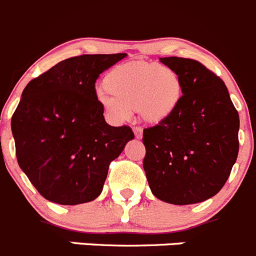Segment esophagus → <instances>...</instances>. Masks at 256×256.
Here are the masks:
<instances>
[{
	"mask_svg": "<svg viewBox=\"0 0 256 256\" xmlns=\"http://www.w3.org/2000/svg\"><path fill=\"white\" fill-rule=\"evenodd\" d=\"M134 134H135L136 139H142V128H139V126H134Z\"/></svg>",
	"mask_w": 256,
	"mask_h": 256,
	"instance_id": "esophagus-1",
	"label": "esophagus"
}]
</instances>
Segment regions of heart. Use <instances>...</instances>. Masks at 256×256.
Wrapping results in <instances>:
<instances>
[{
  "label": "heart",
  "instance_id": "obj_1",
  "mask_svg": "<svg viewBox=\"0 0 256 256\" xmlns=\"http://www.w3.org/2000/svg\"><path fill=\"white\" fill-rule=\"evenodd\" d=\"M98 101L114 122H125L136 108L145 122L166 120L182 100V82L168 66L156 63H125L112 68L104 78Z\"/></svg>",
  "mask_w": 256,
  "mask_h": 256
}]
</instances>
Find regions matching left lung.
I'll list each match as a JSON object with an SVG mask.
<instances>
[{"instance_id": "8db88e82", "label": "left lung", "mask_w": 256, "mask_h": 256, "mask_svg": "<svg viewBox=\"0 0 256 256\" xmlns=\"http://www.w3.org/2000/svg\"><path fill=\"white\" fill-rule=\"evenodd\" d=\"M182 82L173 114L145 128L144 170L152 194L172 204H200L228 180L238 154V114L225 83L200 62L166 56Z\"/></svg>"}]
</instances>
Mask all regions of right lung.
Here are the masks:
<instances>
[{"instance_id":"right-lung-1","label":"right lung","mask_w":256,"mask_h":256,"mask_svg":"<svg viewBox=\"0 0 256 256\" xmlns=\"http://www.w3.org/2000/svg\"><path fill=\"white\" fill-rule=\"evenodd\" d=\"M125 56H73L24 90L11 120L18 163L50 202L74 206L96 200L110 163L134 139L128 126L106 122L94 90L100 74Z\"/></svg>"}]
</instances>
